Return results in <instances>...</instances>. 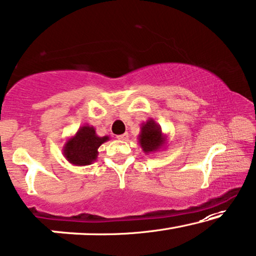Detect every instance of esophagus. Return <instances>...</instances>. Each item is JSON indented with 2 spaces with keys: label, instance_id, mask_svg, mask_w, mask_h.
<instances>
[{
  "label": "esophagus",
  "instance_id": "obj_1",
  "mask_svg": "<svg viewBox=\"0 0 256 256\" xmlns=\"http://www.w3.org/2000/svg\"><path fill=\"white\" fill-rule=\"evenodd\" d=\"M116 138H118V140H120V141H127V140L129 138V135H128V132H124V134L118 135Z\"/></svg>",
  "mask_w": 256,
  "mask_h": 256
}]
</instances>
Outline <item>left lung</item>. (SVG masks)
I'll return each instance as SVG.
<instances>
[{
	"instance_id": "left-lung-1",
	"label": "left lung",
	"mask_w": 256,
	"mask_h": 256,
	"mask_svg": "<svg viewBox=\"0 0 256 256\" xmlns=\"http://www.w3.org/2000/svg\"><path fill=\"white\" fill-rule=\"evenodd\" d=\"M138 140L140 146L146 155L158 152L168 144V135L164 134L162 128L154 118H149L141 124V132Z\"/></svg>"
}]
</instances>
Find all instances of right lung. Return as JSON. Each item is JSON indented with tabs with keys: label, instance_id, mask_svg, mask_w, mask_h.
<instances>
[{
	"label": "right lung",
	"instance_id": "1",
	"mask_svg": "<svg viewBox=\"0 0 256 256\" xmlns=\"http://www.w3.org/2000/svg\"><path fill=\"white\" fill-rule=\"evenodd\" d=\"M107 141H110V136H99L93 126L84 124L66 140L62 155L72 166H90L96 160L99 146Z\"/></svg>",
	"mask_w": 256,
	"mask_h": 256
}]
</instances>
